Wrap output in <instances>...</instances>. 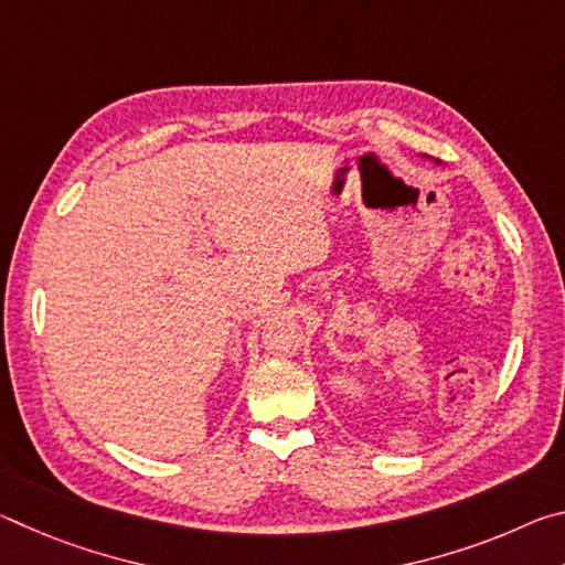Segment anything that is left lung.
Segmentation results:
<instances>
[{
    "label": "left lung",
    "mask_w": 565,
    "mask_h": 565,
    "mask_svg": "<svg viewBox=\"0 0 565 565\" xmlns=\"http://www.w3.org/2000/svg\"><path fill=\"white\" fill-rule=\"evenodd\" d=\"M434 164H441V161H436V159H434Z\"/></svg>",
    "instance_id": "1"
}]
</instances>
